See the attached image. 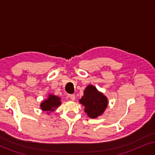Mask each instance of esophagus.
<instances>
[{"instance_id": "esophagus-1", "label": "esophagus", "mask_w": 155, "mask_h": 155, "mask_svg": "<svg viewBox=\"0 0 155 155\" xmlns=\"http://www.w3.org/2000/svg\"><path fill=\"white\" fill-rule=\"evenodd\" d=\"M68 97L70 99H71V100H73V101H74L75 99V94H69L68 95Z\"/></svg>"}]
</instances>
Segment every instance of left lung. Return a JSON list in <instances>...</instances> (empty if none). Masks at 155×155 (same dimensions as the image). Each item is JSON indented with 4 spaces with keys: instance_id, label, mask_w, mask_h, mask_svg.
<instances>
[{
    "instance_id": "obj_1",
    "label": "left lung",
    "mask_w": 155,
    "mask_h": 155,
    "mask_svg": "<svg viewBox=\"0 0 155 155\" xmlns=\"http://www.w3.org/2000/svg\"><path fill=\"white\" fill-rule=\"evenodd\" d=\"M79 102L84 106V111L91 118L101 116L108 106L107 97L92 84H89L84 90V94Z\"/></svg>"
}]
</instances>
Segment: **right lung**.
Returning <instances> with one entry per match:
<instances>
[{
	"label": "right lung",
	"instance_id": "right-lung-1",
	"mask_svg": "<svg viewBox=\"0 0 155 155\" xmlns=\"http://www.w3.org/2000/svg\"><path fill=\"white\" fill-rule=\"evenodd\" d=\"M61 97L56 95L49 94L48 95L47 99H44L40 104V108L43 111H46V114H49L51 112L55 111L61 104Z\"/></svg>",
	"mask_w": 155,
	"mask_h": 155
}]
</instances>
